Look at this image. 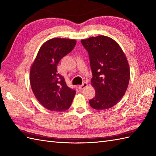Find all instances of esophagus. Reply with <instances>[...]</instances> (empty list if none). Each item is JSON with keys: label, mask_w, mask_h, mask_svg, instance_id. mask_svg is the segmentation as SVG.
Listing matches in <instances>:
<instances>
[{"label": "esophagus", "mask_w": 156, "mask_h": 156, "mask_svg": "<svg viewBox=\"0 0 156 156\" xmlns=\"http://www.w3.org/2000/svg\"><path fill=\"white\" fill-rule=\"evenodd\" d=\"M87 87H88V84L87 83V82H84V83L82 84V85L79 86L78 88H79V90H84L85 88H87Z\"/></svg>", "instance_id": "1"}]
</instances>
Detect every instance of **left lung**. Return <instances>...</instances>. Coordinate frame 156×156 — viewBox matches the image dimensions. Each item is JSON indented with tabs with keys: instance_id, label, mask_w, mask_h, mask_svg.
<instances>
[{
	"instance_id": "8db88e82",
	"label": "left lung",
	"mask_w": 156,
	"mask_h": 156,
	"mask_svg": "<svg viewBox=\"0 0 156 156\" xmlns=\"http://www.w3.org/2000/svg\"><path fill=\"white\" fill-rule=\"evenodd\" d=\"M81 43L88 52L91 84L96 92L89 103L97 110L110 108L117 104L127 90L130 78L127 58L117 43L107 36L82 39Z\"/></svg>"
}]
</instances>
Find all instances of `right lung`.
I'll list each match as a JSON object with an SVG mask.
<instances>
[{
    "label": "right lung",
    "instance_id": "obj_1",
    "mask_svg": "<svg viewBox=\"0 0 156 156\" xmlns=\"http://www.w3.org/2000/svg\"><path fill=\"white\" fill-rule=\"evenodd\" d=\"M76 44L75 39H49L41 45L31 66V89L38 101L49 111H66L76 94V90L68 87L57 71L59 61L72 51Z\"/></svg>",
    "mask_w": 156,
    "mask_h": 156
}]
</instances>
